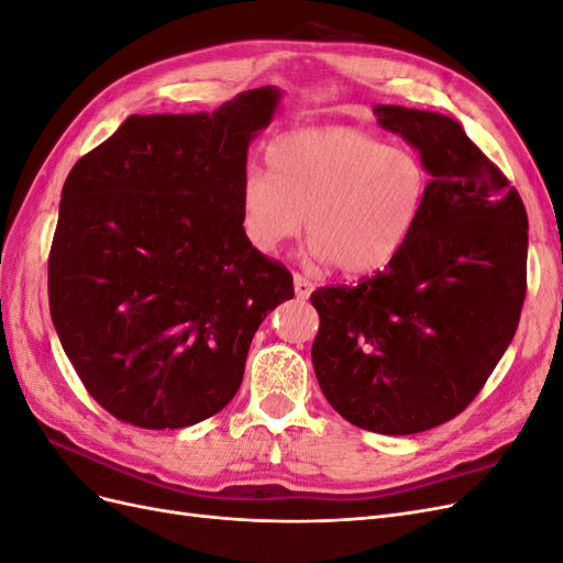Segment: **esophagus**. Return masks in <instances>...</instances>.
<instances>
[{
  "mask_svg": "<svg viewBox=\"0 0 563 563\" xmlns=\"http://www.w3.org/2000/svg\"><path fill=\"white\" fill-rule=\"evenodd\" d=\"M294 288H296V296H298L300 300H305V298H310V294L314 291V284H312L308 277L294 275Z\"/></svg>",
  "mask_w": 563,
  "mask_h": 563,
  "instance_id": "34e87169",
  "label": "esophagus"
}]
</instances>
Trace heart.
Here are the masks:
<instances>
[{
	"label": "heart",
	"mask_w": 563,
	"mask_h": 563,
	"mask_svg": "<svg viewBox=\"0 0 563 563\" xmlns=\"http://www.w3.org/2000/svg\"><path fill=\"white\" fill-rule=\"evenodd\" d=\"M269 174L251 168L240 207L249 242L275 253L296 240L308 213L310 255L345 275H371L411 240L430 192L413 147L385 145L352 126L286 133L267 150Z\"/></svg>",
	"instance_id": "1"
}]
</instances>
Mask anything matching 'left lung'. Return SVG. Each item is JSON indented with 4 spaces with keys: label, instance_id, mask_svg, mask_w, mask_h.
Returning <instances> with one entry per match:
<instances>
[{
    "label": "left lung",
    "instance_id": "obj_1",
    "mask_svg": "<svg viewBox=\"0 0 563 563\" xmlns=\"http://www.w3.org/2000/svg\"><path fill=\"white\" fill-rule=\"evenodd\" d=\"M432 176L420 223L383 272L317 288L312 364L352 424L416 434L465 411L519 327L528 218L500 168L455 119L376 106Z\"/></svg>",
    "mask_w": 563,
    "mask_h": 563
}]
</instances>
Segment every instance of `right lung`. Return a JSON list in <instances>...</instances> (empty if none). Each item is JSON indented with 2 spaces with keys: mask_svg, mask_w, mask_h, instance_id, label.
Wrapping results in <instances>:
<instances>
[{
  "mask_svg": "<svg viewBox=\"0 0 563 563\" xmlns=\"http://www.w3.org/2000/svg\"><path fill=\"white\" fill-rule=\"evenodd\" d=\"M282 91L197 114H131L67 176L48 308L89 395L122 422L178 430L225 408L294 277L253 249L240 190Z\"/></svg>",
  "mask_w": 563,
  "mask_h": 563,
  "instance_id": "obj_1",
  "label": "right lung"
}]
</instances>
